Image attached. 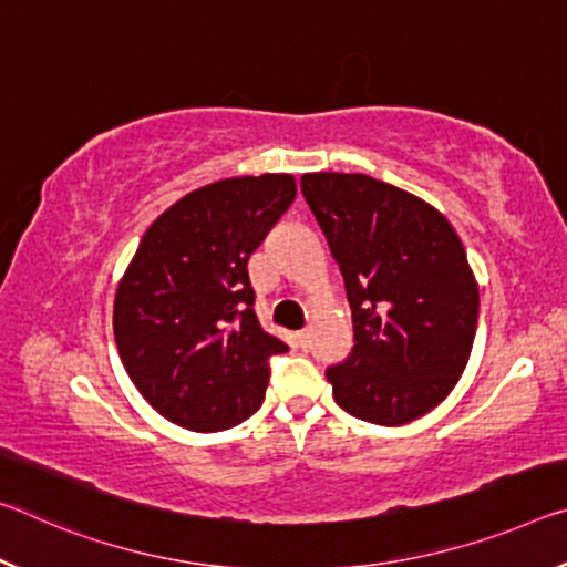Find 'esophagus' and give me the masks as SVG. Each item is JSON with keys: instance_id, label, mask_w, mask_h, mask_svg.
<instances>
[{"instance_id": "1", "label": "esophagus", "mask_w": 567, "mask_h": 567, "mask_svg": "<svg viewBox=\"0 0 567 567\" xmlns=\"http://www.w3.org/2000/svg\"><path fill=\"white\" fill-rule=\"evenodd\" d=\"M298 343H300L302 348H308V343H310V330H300V332H298Z\"/></svg>"}]
</instances>
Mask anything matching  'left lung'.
Instances as JSON below:
<instances>
[{"mask_svg":"<svg viewBox=\"0 0 567 567\" xmlns=\"http://www.w3.org/2000/svg\"><path fill=\"white\" fill-rule=\"evenodd\" d=\"M300 188L340 267L355 346L326 371L332 399L379 426L442 403L470 361L480 287L434 206L365 174H302Z\"/></svg>","mask_w":567,"mask_h":567,"instance_id":"8db88e82","label":"left lung"}]
</instances>
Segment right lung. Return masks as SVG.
I'll return each mask as SVG.
<instances>
[{
    "instance_id": "1",
    "label": "right lung",
    "mask_w": 567,
    "mask_h": 567,
    "mask_svg": "<svg viewBox=\"0 0 567 567\" xmlns=\"http://www.w3.org/2000/svg\"><path fill=\"white\" fill-rule=\"evenodd\" d=\"M298 194L290 174L235 176L186 194L143 235L113 302L125 373L171 424L224 431L265 401L269 358L249 255Z\"/></svg>"
}]
</instances>
